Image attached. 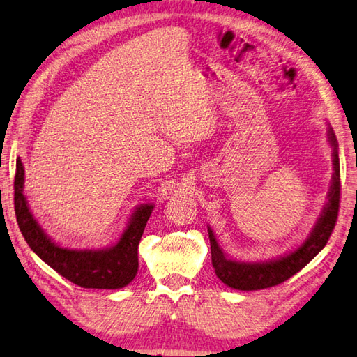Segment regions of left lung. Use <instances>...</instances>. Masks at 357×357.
I'll list each match as a JSON object with an SVG mask.
<instances>
[{
	"instance_id": "8db88e82",
	"label": "left lung",
	"mask_w": 357,
	"mask_h": 357,
	"mask_svg": "<svg viewBox=\"0 0 357 357\" xmlns=\"http://www.w3.org/2000/svg\"><path fill=\"white\" fill-rule=\"evenodd\" d=\"M328 139L333 147V180L328 195V202L324 204L323 211L314 229L304 240L301 246L282 257L268 261H238L229 259L211 227H208V238L211 246V265L215 268L216 276L224 284L235 290H261L285 282L287 279L295 276L298 271L309 264L315 255L326 246L331 234L337 222L340 202V161H339V142L333 128H328Z\"/></svg>"
}]
</instances>
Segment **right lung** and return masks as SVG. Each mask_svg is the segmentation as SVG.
Wrapping results in <instances>:
<instances>
[{
    "mask_svg": "<svg viewBox=\"0 0 357 357\" xmlns=\"http://www.w3.org/2000/svg\"><path fill=\"white\" fill-rule=\"evenodd\" d=\"M24 169L17 158L14 182V207L20 232L29 248L58 271L62 278L83 289L116 290L128 285L137 273V246L155 205L142 204L130 216L121 238L105 249H68L54 243L43 232L29 210L23 195Z\"/></svg>",
    "mask_w": 357,
    "mask_h": 357,
    "instance_id": "obj_1",
    "label": "right lung"
}]
</instances>
